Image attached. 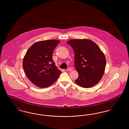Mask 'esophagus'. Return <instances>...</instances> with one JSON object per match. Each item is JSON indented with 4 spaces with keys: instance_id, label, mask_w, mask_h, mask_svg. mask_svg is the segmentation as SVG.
<instances>
[{
    "instance_id": "1",
    "label": "esophagus",
    "mask_w": 129,
    "mask_h": 129,
    "mask_svg": "<svg viewBox=\"0 0 129 129\" xmlns=\"http://www.w3.org/2000/svg\"><path fill=\"white\" fill-rule=\"evenodd\" d=\"M68 70L69 71H72V70H73V68H69L68 69Z\"/></svg>"
}]
</instances>
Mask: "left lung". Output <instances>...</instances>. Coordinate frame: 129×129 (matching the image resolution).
Segmentation results:
<instances>
[{
    "instance_id": "obj_1",
    "label": "left lung",
    "mask_w": 129,
    "mask_h": 129,
    "mask_svg": "<svg viewBox=\"0 0 129 129\" xmlns=\"http://www.w3.org/2000/svg\"><path fill=\"white\" fill-rule=\"evenodd\" d=\"M74 52V66L79 74L75 80L83 87L89 88L96 84L104 73L106 59L98 46L91 40L73 39L67 42Z\"/></svg>"
}]
</instances>
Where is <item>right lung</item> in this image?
<instances>
[{"label":"right lung","mask_w":129,"mask_h":129,"mask_svg":"<svg viewBox=\"0 0 129 129\" xmlns=\"http://www.w3.org/2000/svg\"><path fill=\"white\" fill-rule=\"evenodd\" d=\"M59 43L56 40L39 41L27 50L23 67L27 77L35 85L42 88L48 87L61 74L52 58L54 50Z\"/></svg>","instance_id":"right-lung-1"}]
</instances>
